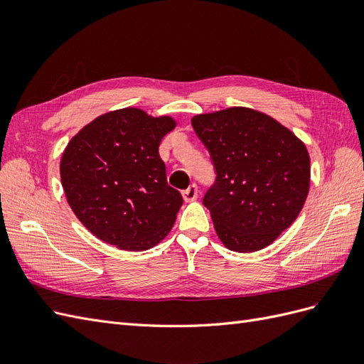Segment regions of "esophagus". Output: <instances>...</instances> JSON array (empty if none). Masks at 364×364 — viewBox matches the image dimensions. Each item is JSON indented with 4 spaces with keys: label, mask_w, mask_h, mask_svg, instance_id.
Wrapping results in <instances>:
<instances>
[{
    "label": "esophagus",
    "mask_w": 364,
    "mask_h": 364,
    "mask_svg": "<svg viewBox=\"0 0 364 364\" xmlns=\"http://www.w3.org/2000/svg\"><path fill=\"white\" fill-rule=\"evenodd\" d=\"M197 194H199V190H197V185H196V183L190 185L188 188L183 190V193H182L185 202H193V200H196V199H197Z\"/></svg>",
    "instance_id": "34e87169"
}]
</instances>
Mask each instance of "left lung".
<instances>
[{
  "instance_id": "8db88e82",
  "label": "left lung",
  "mask_w": 364,
  "mask_h": 364,
  "mask_svg": "<svg viewBox=\"0 0 364 364\" xmlns=\"http://www.w3.org/2000/svg\"><path fill=\"white\" fill-rule=\"evenodd\" d=\"M215 182L203 197L215 232L234 252L267 247L299 215L310 188L304 142L272 117L229 107L191 119Z\"/></svg>"
}]
</instances>
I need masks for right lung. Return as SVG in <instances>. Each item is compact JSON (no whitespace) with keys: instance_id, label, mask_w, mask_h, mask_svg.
I'll return each instance as SVG.
<instances>
[{"instance_id":"right-lung-1","label":"right lung","mask_w":364,"mask_h":364,"mask_svg":"<svg viewBox=\"0 0 364 364\" xmlns=\"http://www.w3.org/2000/svg\"><path fill=\"white\" fill-rule=\"evenodd\" d=\"M171 117L136 107L97 117L65 149L60 181L67 200L97 238L123 250H147L171 230L183 199L159 156Z\"/></svg>"}]
</instances>
